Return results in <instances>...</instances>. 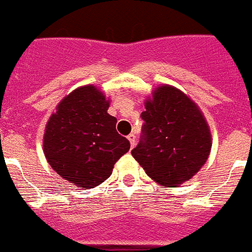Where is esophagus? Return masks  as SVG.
Instances as JSON below:
<instances>
[{"instance_id":"1","label":"esophagus","mask_w":252,"mask_h":252,"mask_svg":"<svg viewBox=\"0 0 252 252\" xmlns=\"http://www.w3.org/2000/svg\"><path fill=\"white\" fill-rule=\"evenodd\" d=\"M128 140H129V144H130V148H133L134 144H136V138H134L133 134H129L128 136Z\"/></svg>"}]
</instances>
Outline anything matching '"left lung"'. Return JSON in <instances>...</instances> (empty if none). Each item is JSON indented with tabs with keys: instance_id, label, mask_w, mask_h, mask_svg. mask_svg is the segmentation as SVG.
Wrapping results in <instances>:
<instances>
[{
	"instance_id": "left-lung-1",
	"label": "left lung",
	"mask_w": 252,
	"mask_h": 252,
	"mask_svg": "<svg viewBox=\"0 0 252 252\" xmlns=\"http://www.w3.org/2000/svg\"><path fill=\"white\" fill-rule=\"evenodd\" d=\"M142 137L132 156L149 178L163 187H179L207 162L212 134L199 106L170 85L156 87L145 100Z\"/></svg>"
}]
</instances>
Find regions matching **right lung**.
I'll return each mask as SVG.
<instances>
[{
  "label": "right lung",
  "instance_id": "add662e5",
  "mask_svg": "<svg viewBox=\"0 0 252 252\" xmlns=\"http://www.w3.org/2000/svg\"><path fill=\"white\" fill-rule=\"evenodd\" d=\"M110 99L94 85L64 96L45 126L43 150L51 167L78 188H94L112 174L130 144L116 132Z\"/></svg>",
  "mask_w": 252,
  "mask_h": 252
}]
</instances>
